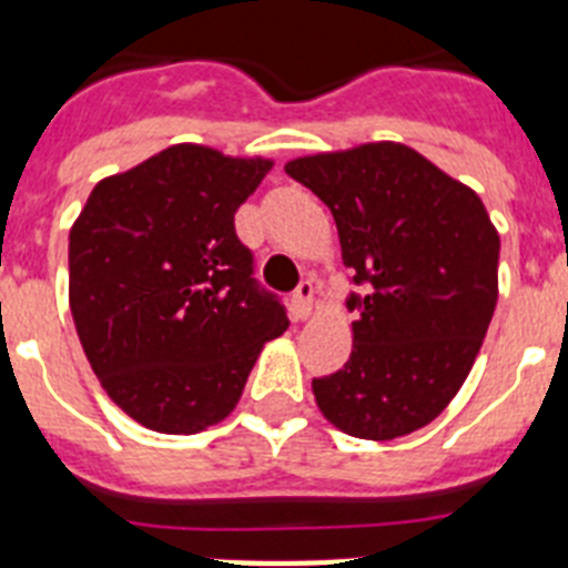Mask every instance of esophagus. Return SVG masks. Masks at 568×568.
Here are the masks:
<instances>
[{
    "label": "esophagus",
    "mask_w": 568,
    "mask_h": 568,
    "mask_svg": "<svg viewBox=\"0 0 568 568\" xmlns=\"http://www.w3.org/2000/svg\"><path fill=\"white\" fill-rule=\"evenodd\" d=\"M313 298H315L313 281H301L293 293V313L298 315V318H307V315L313 313Z\"/></svg>",
    "instance_id": "esophagus-1"
}]
</instances>
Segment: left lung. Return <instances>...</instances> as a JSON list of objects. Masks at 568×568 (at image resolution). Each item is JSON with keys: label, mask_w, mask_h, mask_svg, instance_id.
Segmentation results:
<instances>
[{"label": "left lung", "mask_w": 568, "mask_h": 568, "mask_svg": "<svg viewBox=\"0 0 568 568\" xmlns=\"http://www.w3.org/2000/svg\"><path fill=\"white\" fill-rule=\"evenodd\" d=\"M327 204L364 293L346 298L353 353L313 378L341 433L393 440L438 418L469 375L498 304L500 239L475 190L413 148L361 144L287 162Z\"/></svg>", "instance_id": "8db88e82"}]
</instances>
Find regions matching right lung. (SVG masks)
I'll return each mask as SVG.
<instances>
[{
  "instance_id": "add662e5",
  "label": "right lung",
  "mask_w": 568,
  "mask_h": 568,
  "mask_svg": "<svg viewBox=\"0 0 568 568\" xmlns=\"http://www.w3.org/2000/svg\"><path fill=\"white\" fill-rule=\"evenodd\" d=\"M270 168L173 144L102 179L70 227L84 355L113 404L153 433L193 435L227 418L261 346L290 327L235 235V210Z\"/></svg>"
}]
</instances>
